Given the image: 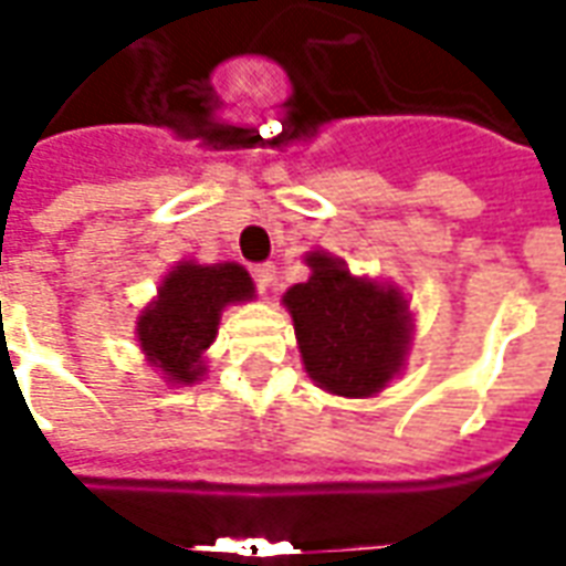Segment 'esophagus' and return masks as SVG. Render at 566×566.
<instances>
[{
  "label": "esophagus",
  "mask_w": 566,
  "mask_h": 566,
  "mask_svg": "<svg viewBox=\"0 0 566 566\" xmlns=\"http://www.w3.org/2000/svg\"><path fill=\"white\" fill-rule=\"evenodd\" d=\"M251 275H254V284H258L260 291H266L272 284V279H275V266H272V263H258V266L251 270Z\"/></svg>",
  "instance_id": "1"
}]
</instances>
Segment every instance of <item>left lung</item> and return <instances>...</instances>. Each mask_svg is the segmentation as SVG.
Returning <instances> with one entry per match:
<instances>
[{"instance_id": "8db88e82", "label": "left lung", "mask_w": 566, "mask_h": 566, "mask_svg": "<svg viewBox=\"0 0 566 566\" xmlns=\"http://www.w3.org/2000/svg\"><path fill=\"white\" fill-rule=\"evenodd\" d=\"M308 282L284 294L306 373L339 397L381 391L403 364L406 300L327 254H308Z\"/></svg>"}]
</instances>
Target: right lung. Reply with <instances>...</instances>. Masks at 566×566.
<instances>
[{"mask_svg":"<svg viewBox=\"0 0 566 566\" xmlns=\"http://www.w3.org/2000/svg\"><path fill=\"white\" fill-rule=\"evenodd\" d=\"M251 296V275L235 263H181L166 275L157 303H150L139 318L142 352L169 376V381L193 385L202 376L199 357L218 333L221 308Z\"/></svg>","mask_w":566,"mask_h":566,"instance_id":"add662e5","label":"right lung"}]
</instances>
